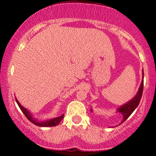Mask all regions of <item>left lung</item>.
Returning a JSON list of instances; mask_svg holds the SVG:
<instances>
[{"instance_id": "8db88e82", "label": "left lung", "mask_w": 156, "mask_h": 156, "mask_svg": "<svg viewBox=\"0 0 156 156\" xmlns=\"http://www.w3.org/2000/svg\"><path fill=\"white\" fill-rule=\"evenodd\" d=\"M142 73H143V71H142ZM142 91H143V80H142V83H141V85L139 89V91L137 92V93H136V95L135 96V97L133 98L131 100H129L128 103H126V104L120 106V107L117 109L118 112H119L120 113H122V115H123V119H122V122L120 124L124 122L129 118V116L133 113V111L136 109L138 105L139 104L141 98H142ZM91 112H92V109H91Z\"/></svg>"}]
</instances>
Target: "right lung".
<instances>
[{
	"label": "right lung",
	"instance_id": "obj_1",
	"mask_svg": "<svg viewBox=\"0 0 156 156\" xmlns=\"http://www.w3.org/2000/svg\"><path fill=\"white\" fill-rule=\"evenodd\" d=\"M16 102H17V105L19 106L20 109H21V111L23 112V113L24 114L25 116L27 117V119L28 120H30V122H31L32 123H34V125L37 126H41V127L56 126H57L58 124H60V122L62 121V119H63V115H64V114H63V115H60V116L57 117V118L47 120V121H44V122H40V121H38V120H37L35 118H34V117L32 116V114H31L30 112L27 110V109H25L23 106H22L17 99H16Z\"/></svg>",
	"mask_w": 156,
	"mask_h": 156
}]
</instances>
